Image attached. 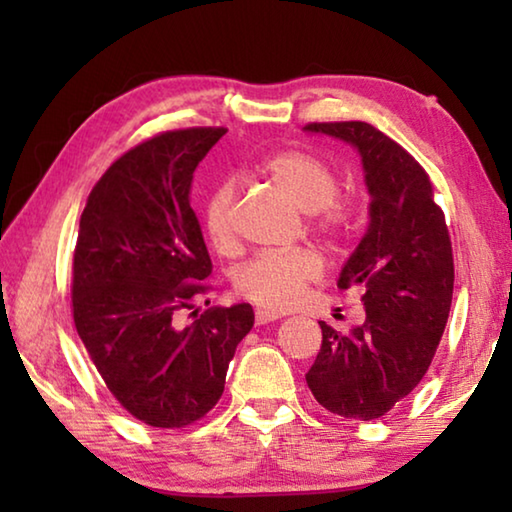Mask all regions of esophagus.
<instances>
[{
  "mask_svg": "<svg viewBox=\"0 0 512 512\" xmlns=\"http://www.w3.org/2000/svg\"><path fill=\"white\" fill-rule=\"evenodd\" d=\"M280 318V314H273V311H266V309H257L255 311V323L257 325H266V323H273V320Z\"/></svg>",
  "mask_w": 512,
  "mask_h": 512,
  "instance_id": "34e87169",
  "label": "esophagus"
}]
</instances>
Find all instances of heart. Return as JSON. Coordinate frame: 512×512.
I'll list each match as a JSON object with an SVG mask.
<instances>
[{
    "label": "heart",
    "mask_w": 512,
    "mask_h": 512,
    "mask_svg": "<svg viewBox=\"0 0 512 512\" xmlns=\"http://www.w3.org/2000/svg\"><path fill=\"white\" fill-rule=\"evenodd\" d=\"M262 176L280 189L298 210L309 214V225L318 237L336 244L350 230L354 205L348 196L336 192L339 178L329 164L309 151H277L262 162ZM237 187L225 180L207 196L203 207V228L207 241L221 255L237 250L235 232ZM323 273V259L309 248L287 253H262L248 259L235 273V291L266 311H289L305 300L307 291Z\"/></svg>",
    "instance_id": "1"
}]
</instances>
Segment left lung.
I'll return each instance as SVG.
<instances>
[{
	"label": "left lung",
	"mask_w": 512,
	"mask_h": 512,
	"mask_svg": "<svg viewBox=\"0 0 512 512\" xmlns=\"http://www.w3.org/2000/svg\"><path fill=\"white\" fill-rule=\"evenodd\" d=\"M305 131L339 137L361 153L370 225L339 277L363 287L366 320L348 334L327 323L305 375L316 402L350 420H377L429 370L454 293V255L429 173L366 121H314Z\"/></svg>",
	"instance_id": "obj_1"
}]
</instances>
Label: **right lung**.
I'll list each match as a JSON object with an SVG mask.
<instances>
[{"label": "right lung", "instance_id": "right-lung-1", "mask_svg": "<svg viewBox=\"0 0 512 512\" xmlns=\"http://www.w3.org/2000/svg\"><path fill=\"white\" fill-rule=\"evenodd\" d=\"M225 131L180 128L133 146L97 180L81 214L76 332L112 397L149 427L183 429L205 418L255 323L248 302L194 309L212 291V262L189 189ZM185 313L193 320L183 321Z\"/></svg>", "mask_w": 512, "mask_h": 512}]
</instances>
